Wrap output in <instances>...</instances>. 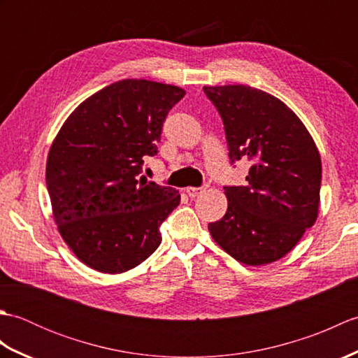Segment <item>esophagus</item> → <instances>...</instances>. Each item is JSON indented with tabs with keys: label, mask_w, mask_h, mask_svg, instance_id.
I'll return each instance as SVG.
<instances>
[{
	"label": "esophagus",
	"mask_w": 358,
	"mask_h": 358,
	"mask_svg": "<svg viewBox=\"0 0 358 358\" xmlns=\"http://www.w3.org/2000/svg\"><path fill=\"white\" fill-rule=\"evenodd\" d=\"M206 189H208V185H204L201 187H187L186 194L191 196V199H195V196H199L200 194H203L204 191H206Z\"/></svg>",
	"instance_id": "obj_1"
}]
</instances>
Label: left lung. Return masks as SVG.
I'll list each match as a JSON object with an SVG mask.
<instances>
[{
  "label": "left lung",
  "mask_w": 358,
  "mask_h": 358,
  "mask_svg": "<svg viewBox=\"0 0 358 358\" xmlns=\"http://www.w3.org/2000/svg\"><path fill=\"white\" fill-rule=\"evenodd\" d=\"M223 118L229 157L248 158L246 186H227V210L209 223L224 252L248 266L280 260L318 217L322 159L303 121L262 89L204 86Z\"/></svg>",
  "instance_id": "1"
}]
</instances>
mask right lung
I'll list each match as a JSON object with an SVG mask.
<instances>
[{"label": "right lung", "mask_w": 358, "mask_h": 358, "mask_svg": "<svg viewBox=\"0 0 358 358\" xmlns=\"http://www.w3.org/2000/svg\"><path fill=\"white\" fill-rule=\"evenodd\" d=\"M178 86L120 80L86 98L53 140L45 183L53 220L81 263L103 273L141 264L162 243L177 189L140 178L158 152L163 121L185 96Z\"/></svg>", "instance_id": "1"}]
</instances>
